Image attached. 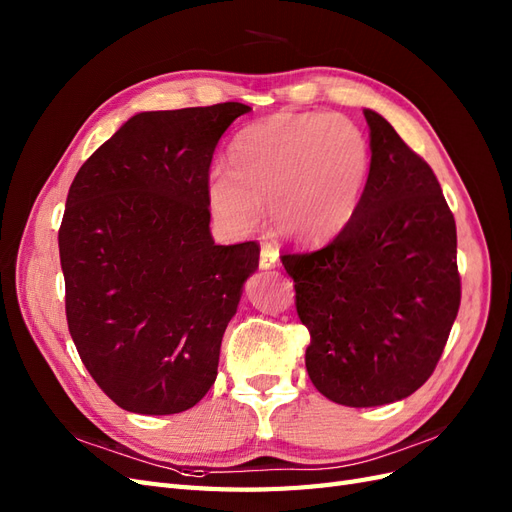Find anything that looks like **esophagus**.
Returning <instances> with one entry per match:
<instances>
[{
    "instance_id": "1",
    "label": "esophagus",
    "mask_w": 512,
    "mask_h": 512,
    "mask_svg": "<svg viewBox=\"0 0 512 512\" xmlns=\"http://www.w3.org/2000/svg\"><path fill=\"white\" fill-rule=\"evenodd\" d=\"M258 265H260V269H275L277 265H280V254H277L275 247H271V245H262Z\"/></svg>"
}]
</instances>
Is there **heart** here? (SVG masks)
Segmentation results:
<instances>
[{"mask_svg":"<svg viewBox=\"0 0 512 512\" xmlns=\"http://www.w3.org/2000/svg\"><path fill=\"white\" fill-rule=\"evenodd\" d=\"M228 164L207 175V203L222 224L250 230L269 203V220L284 239L322 243L359 211L369 145L346 117L284 111L241 130Z\"/></svg>","mask_w":512,"mask_h":512,"instance_id":"1","label":"heart"}]
</instances>
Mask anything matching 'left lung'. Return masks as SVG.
<instances>
[{
    "label": "left lung",
    "mask_w": 512,
    "mask_h": 512,
    "mask_svg": "<svg viewBox=\"0 0 512 512\" xmlns=\"http://www.w3.org/2000/svg\"><path fill=\"white\" fill-rule=\"evenodd\" d=\"M359 211L318 252L286 254L305 367L335 404L371 408L412 395L436 369L459 312L457 228L429 164L371 108Z\"/></svg>",
    "instance_id": "left-lung-1"
}]
</instances>
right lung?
<instances>
[{
  "instance_id": "add662e5",
  "label": "right lung",
  "mask_w": 512,
  "mask_h": 512,
  "mask_svg": "<svg viewBox=\"0 0 512 512\" xmlns=\"http://www.w3.org/2000/svg\"><path fill=\"white\" fill-rule=\"evenodd\" d=\"M241 102L136 113L76 173L59 228L72 342L115 404L177 414L207 395L254 241L215 245L207 175Z\"/></svg>"
}]
</instances>
